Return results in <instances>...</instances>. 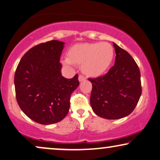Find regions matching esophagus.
<instances>
[{
  "label": "esophagus",
  "mask_w": 160,
  "mask_h": 160,
  "mask_svg": "<svg viewBox=\"0 0 160 160\" xmlns=\"http://www.w3.org/2000/svg\"><path fill=\"white\" fill-rule=\"evenodd\" d=\"M85 80H86V78H85L84 76H83V75L78 76V81H79L80 82H84V81H85Z\"/></svg>",
  "instance_id": "esophagus-1"
}]
</instances>
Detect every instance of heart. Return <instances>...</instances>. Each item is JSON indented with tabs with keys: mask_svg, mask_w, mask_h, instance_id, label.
<instances>
[{
	"mask_svg": "<svg viewBox=\"0 0 160 160\" xmlns=\"http://www.w3.org/2000/svg\"><path fill=\"white\" fill-rule=\"evenodd\" d=\"M65 65H82V71L91 78H97L107 71L112 63L115 50L108 42L82 43L73 45L68 52Z\"/></svg>",
	"mask_w": 160,
	"mask_h": 160,
	"instance_id": "heart-1",
	"label": "heart"
}]
</instances>
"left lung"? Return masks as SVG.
<instances>
[{
    "label": "left lung",
    "mask_w": 160,
    "mask_h": 160,
    "mask_svg": "<svg viewBox=\"0 0 160 160\" xmlns=\"http://www.w3.org/2000/svg\"><path fill=\"white\" fill-rule=\"evenodd\" d=\"M115 65L104 76L89 78L92 85L90 104L99 117L115 120L133 112L142 93L140 72L129 53L113 42Z\"/></svg>",
    "instance_id": "1"
}]
</instances>
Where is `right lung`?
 Listing matches in <instances>:
<instances>
[{"instance_id": "obj_1", "label": "right lung", "mask_w": 160, "mask_h": 160, "mask_svg": "<svg viewBox=\"0 0 160 160\" xmlns=\"http://www.w3.org/2000/svg\"><path fill=\"white\" fill-rule=\"evenodd\" d=\"M65 43L51 40L32 48L22 57L14 74L16 98L21 110L37 123L48 125L68 115L78 75L62 76L60 57Z\"/></svg>"}]
</instances>
